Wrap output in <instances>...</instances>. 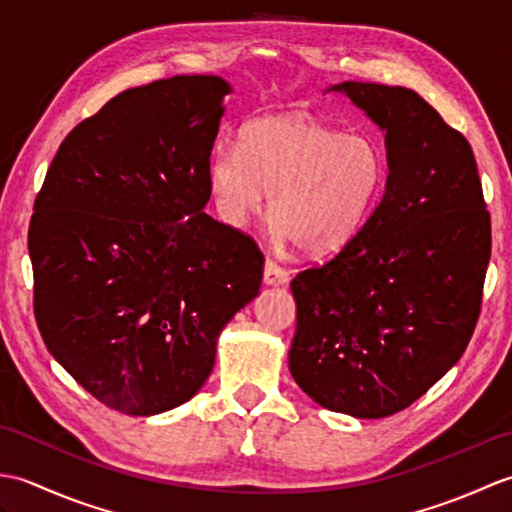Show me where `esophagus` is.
Masks as SVG:
<instances>
[{"mask_svg": "<svg viewBox=\"0 0 512 512\" xmlns=\"http://www.w3.org/2000/svg\"><path fill=\"white\" fill-rule=\"evenodd\" d=\"M288 279H290V273H288L284 266H279L275 259H266L264 281H266L268 286H281V284H286Z\"/></svg>", "mask_w": 512, "mask_h": 512, "instance_id": "obj_1", "label": "esophagus"}]
</instances>
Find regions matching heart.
Wrapping results in <instances>:
<instances>
[{
  "mask_svg": "<svg viewBox=\"0 0 512 512\" xmlns=\"http://www.w3.org/2000/svg\"><path fill=\"white\" fill-rule=\"evenodd\" d=\"M217 215L244 226L266 193L279 237L314 257L336 255L361 235L387 184L376 140L345 136L312 116H264L217 145L206 165Z\"/></svg>",
  "mask_w": 512,
  "mask_h": 512,
  "instance_id": "obj_1",
  "label": "heart"
}]
</instances>
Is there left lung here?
Wrapping results in <instances>:
<instances>
[{
	"label": "left lung",
	"instance_id": "8db88e82",
	"mask_svg": "<svg viewBox=\"0 0 512 512\" xmlns=\"http://www.w3.org/2000/svg\"><path fill=\"white\" fill-rule=\"evenodd\" d=\"M385 129L387 189L354 242L290 281V374L330 411L387 418L460 361L480 319L491 213L473 149L413 90L345 81Z\"/></svg>",
	"mask_w": 512,
	"mask_h": 512
}]
</instances>
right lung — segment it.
Listing matches in <instances>:
<instances>
[{"instance_id": "right-lung-1", "label": "right lung", "mask_w": 512, "mask_h": 512, "mask_svg": "<svg viewBox=\"0 0 512 512\" xmlns=\"http://www.w3.org/2000/svg\"><path fill=\"white\" fill-rule=\"evenodd\" d=\"M220 76L125 90L65 136L28 253L50 354L105 407L154 416L198 394L224 325L259 295L264 253L202 209Z\"/></svg>"}]
</instances>
